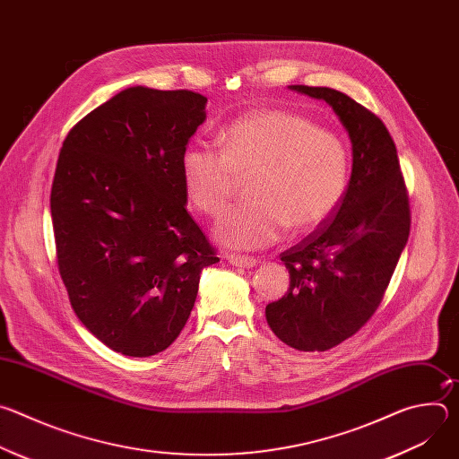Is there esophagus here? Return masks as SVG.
Wrapping results in <instances>:
<instances>
[{"label": "esophagus", "instance_id": "obj_1", "mask_svg": "<svg viewBox=\"0 0 459 459\" xmlns=\"http://www.w3.org/2000/svg\"><path fill=\"white\" fill-rule=\"evenodd\" d=\"M225 257H227V261H229V264H230L232 267H241V269H252V267H255V264H257V259L252 257V255L227 254Z\"/></svg>", "mask_w": 459, "mask_h": 459}]
</instances>
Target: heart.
<instances>
[{
  "instance_id": "1",
  "label": "heart",
  "mask_w": 459,
  "mask_h": 459,
  "mask_svg": "<svg viewBox=\"0 0 459 459\" xmlns=\"http://www.w3.org/2000/svg\"><path fill=\"white\" fill-rule=\"evenodd\" d=\"M221 152L194 143L181 154V178L194 207L218 216L234 195L238 176L252 174V204L230 209L216 238L230 248L255 250L276 243L290 227L307 234L340 207L349 185L343 142L310 119L264 108L229 123L218 136Z\"/></svg>"
}]
</instances>
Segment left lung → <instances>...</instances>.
I'll use <instances>...</instances> for the list:
<instances>
[{
	"label": "left lung",
	"instance_id": "8db88e82",
	"mask_svg": "<svg viewBox=\"0 0 459 459\" xmlns=\"http://www.w3.org/2000/svg\"><path fill=\"white\" fill-rule=\"evenodd\" d=\"M289 89L329 103L352 143V172L340 207L281 252L290 285L265 308L283 343L323 352L356 334L376 312L407 245L411 209L396 145L376 114L329 87Z\"/></svg>",
	"mask_w": 459,
	"mask_h": 459
}]
</instances>
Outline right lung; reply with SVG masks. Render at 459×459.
<instances>
[{"instance_id": "add662e5", "label": "right lung", "mask_w": 459, "mask_h": 459, "mask_svg": "<svg viewBox=\"0 0 459 459\" xmlns=\"http://www.w3.org/2000/svg\"><path fill=\"white\" fill-rule=\"evenodd\" d=\"M192 91L128 87L63 142L50 192L57 269L71 305L108 349L165 351L220 257L186 212L181 154L205 121Z\"/></svg>"}]
</instances>
